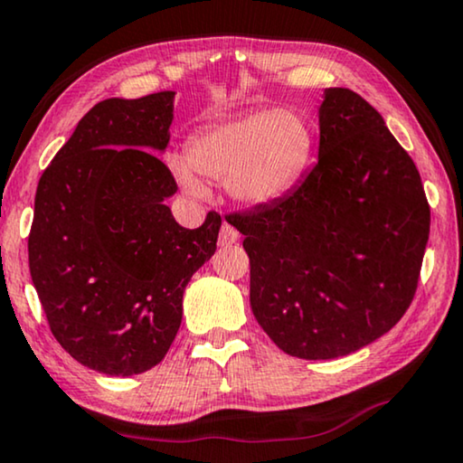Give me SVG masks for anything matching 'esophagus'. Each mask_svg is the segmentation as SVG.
I'll use <instances>...</instances> for the list:
<instances>
[{
    "instance_id": "obj_1",
    "label": "esophagus",
    "mask_w": 463,
    "mask_h": 463,
    "mask_svg": "<svg viewBox=\"0 0 463 463\" xmlns=\"http://www.w3.org/2000/svg\"><path fill=\"white\" fill-rule=\"evenodd\" d=\"M239 241V232L232 229L231 224H222V229H220V237H218V243L220 245H232V243H237Z\"/></svg>"
}]
</instances>
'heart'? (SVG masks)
<instances>
[{"instance_id": "obj_1", "label": "heart", "mask_w": 463, "mask_h": 463, "mask_svg": "<svg viewBox=\"0 0 463 463\" xmlns=\"http://www.w3.org/2000/svg\"><path fill=\"white\" fill-rule=\"evenodd\" d=\"M315 151V132L294 109H256L213 123L188 145L186 157L169 159L175 182L191 197L203 199L201 178L226 184L232 201L245 207L277 203L294 191Z\"/></svg>"}]
</instances>
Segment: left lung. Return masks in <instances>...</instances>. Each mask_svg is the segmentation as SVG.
<instances>
[{
    "label": "left lung",
    "mask_w": 463,
    "mask_h": 463,
    "mask_svg": "<svg viewBox=\"0 0 463 463\" xmlns=\"http://www.w3.org/2000/svg\"><path fill=\"white\" fill-rule=\"evenodd\" d=\"M231 224L245 234L253 317L283 353L342 359L388 334L411 304L430 207L382 115L346 88L318 102V161L277 203Z\"/></svg>",
    "instance_id": "1"
}]
</instances>
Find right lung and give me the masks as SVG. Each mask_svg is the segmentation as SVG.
I'll return each instance as SVG.
<instances>
[{"label":"right lung","mask_w":463,"mask_h":463,"mask_svg":"<svg viewBox=\"0 0 463 463\" xmlns=\"http://www.w3.org/2000/svg\"><path fill=\"white\" fill-rule=\"evenodd\" d=\"M175 92L94 104L37 184L29 269L58 344L104 375L164 361L191 277L216 251L222 220L175 222L178 191L157 155Z\"/></svg>","instance_id":"right-lung-1"}]
</instances>
